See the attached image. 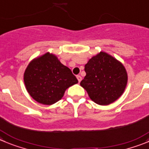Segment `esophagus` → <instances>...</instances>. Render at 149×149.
I'll use <instances>...</instances> for the list:
<instances>
[{"instance_id": "34e87169", "label": "esophagus", "mask_w": 149, "mask_h": 149, "mask_svg": "<svg viewBox=\"0 0 149 149\" xmlns=\"http://www.w3.org/2000/svg\"><path fill=\"white\" fill-rule=\"evenodd\" d=\"M76 78H77L79 82H80V81H81V76H79V75H78V76H76Z\"/></svg>"}]
</instances>
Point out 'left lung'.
I'll return each instance as SVG.
<instances>
[{
	"label": "left lung",
	"mask_w": 149,
	"mask_h": 149,
	"mask_svg": "<svg viewBox=\"0 0 149 149\" xmlns=\"http://www.w3.org/2000/svg\"><path fill=\"white\" fill-rule=\"evenodd\" d=\"M86 76L80 84L92 101L108 105L123 94L127 84V73L120 62L107 53L100 52L84 66Z\"/></svg>",
	"instance_id": "obj_1"
}]
</instances>
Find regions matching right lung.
Returning a JSON list of instances; mask_svg holds the SVG:
<instances>
[{"mask_svg": "<svg viewBox=\"0 0 149 149\" xmlns=\"http://www.w3.org/2000/svg\"><path fill=\"white\" fill-rule=\"evenodd\" d=\"M24 82L28 93L35 101L51 105L59 101L65 90L77 84L78 80L56 56L46 53L29 63L24 73Z\"/></svg>", "mask_w": 149, "mask_h": 149, "instance_id": "1", "label": "right lung"}]
</instances>
